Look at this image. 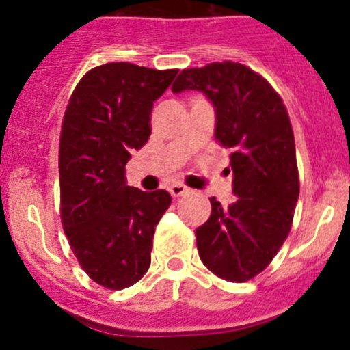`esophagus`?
Returning a JSON list of instances; mask_svg holds the SVG:
<instances>
[{"label": "esophagus", "mask_w": 350, "mask_h": 350, "mask_svg": "<svg viewBox=\"0 0 350 350\" xmlns=\"http://www.w3.org/2000/svg\"><path fill=\"white\" fill-rule=\"evenodd\" d=\"M168 191L173 198H180V196H184V194L189 193V189H187V187L182 184H172L168 187Z\"/></svg>", "instance_id": "obj_1"}]
</instances>
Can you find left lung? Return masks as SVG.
Instances as JSON below:
<instances>
[{
	"label": "left lung",
	"mask_w": 350,
	"mask_h": 350,
	"mask_svg": "<svg viewBox=\"0 0 350 350\" xmlns=\"http://www.w3.org/2000/svg\"><path fill=\"white\" fill-rule=\"evenodd\" d=\"M185 89L215 107V138L230 150L238 196L228 208L210 200V219L196 230L200 259L221 279L247 282L270 265L293 226L299 175L289 113L265 77L233 61L182 70L172 91Z\"/></svg>",
	"instance_id": "1"
}]
</instances>
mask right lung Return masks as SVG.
<instances>
[{"label":"right lung","instance_id":"1","mask_svg":"<svg viewBox=\"0 0 350 350\" xmlns=\"http://www.w3.org/2000/svg\"><path fill=\"white\" fill-rule=\"evenodd\" d=\"M178 70L107 63L89 70L68 101L59 138L61 222L82 270L105 289L137 284L150 267L168 191L126 185V163L150 137L154 101Z\"/></svg>","mask_w":350,"mask_h":350}]
</instances>
